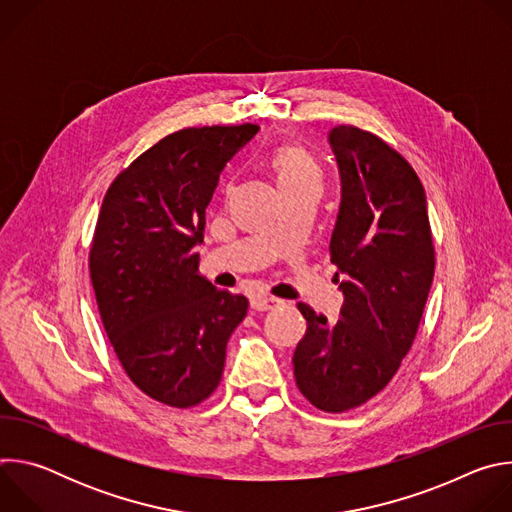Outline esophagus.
I'll return each instance as SVG.
<instances>
[{
  "instance_id": "1",
  "label": "esophagus",
  "mask_w": 512,
  "mask_h": 512,
  "mask_svg": "<svg viewBox=\"0 0 512 512\" xmlns=\"http://www.w3.org/2000/svg\"><path fill=\"white\" fill-rule=\"evenodd\" d=\"M281 304V300L277 298H271V296H263V294H255L251 298V308L257 310V312H267V310H273Z\"/></svg>"
}]
</instances>
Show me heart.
I'll list each match as a JSON object with an SVG mask.
<instances>
[{
    "label": "heart",
    "mask_w": 512,
    "mask_h": 512,
    "mask_svg": "<svg viewBox=\"0 0 512 512\" xmlns=\"http://www.w3.org/2000/svg\"><path fill=\"white\" fill-rule=\"evenodd\" d=\"M269 168L281 192L322 186V168L318 160L298 143H283L269 158Z\"/></svg>",
    "instance_id": "obj_1"
}]
</instances>
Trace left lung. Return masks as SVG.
<instances>
[{
  "instance_id": "obj_1",
  "label": "left lung",
  "mask_w": 512,
  "mask_h": 512,
  "mask_svg": "<svg viewBox=\"0 0 512 512\" xmlns=\"http://www.w3.org/2000/svg\"><path fill=\"white\" fill-rule=\"evenodd\" d=\"M328 139L342 182L330 261L344 304L336 322L298 304L308 328L291 360L300 393L320 411L342 413L399 371L423 316L435 251L425 190L409 162L354 125L334 127Z\"/></svg>"
}]
</instances>
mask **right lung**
<instances>
[{
  "label": "right lung",
  "mask_w": 512,
  "mask_h": 512,
  "mask_svg": "<svg viewBox=\"0 0 512 512\" xmlns=\"http://www.w3.org/2000/svg\"><path fill=\"white\" fill-rule=\"evenodd\" d=\"M259 125L186 127L111 182L89 251L103 328L131 383L176 409L208 399L249 300L198 273L204 214L227 162Z\"/></svg>",
  "instance_id": "obj_1"
}]
</instances>
